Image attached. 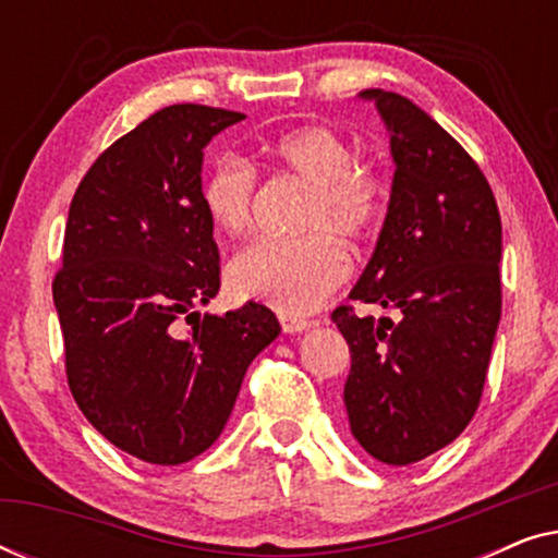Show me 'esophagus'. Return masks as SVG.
<instances>
[{"label": "esophagus", "mask_w": 558, "mask_h": 558, "mask_svg": "<svg viewBox=\"0 0 558 558\" xmlns=\"http://www.w3.org/2000/svg\"><path fill=\"white\" fill-rule=\"evenodd\" d=\"M281 323V330L287 335H296V332H307L315 327V323H310V319H300V317H292V315H281L279 317Z\"/></svg>", "instance_id": "34e87169"}]
</instances>
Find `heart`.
Listing matches in <instances>:
<instances>
[{"instance_id": "heart-1", "label": "heart", "mask_w": 558, "mask_h": 558, "mask_svg": "<svg viewBox=\"0 0 558 558\" xmlns=\"http://www.w3.org/2000/svg\"><path fill=\"white\" fill-rule=\"evenodd\" d=\"M256 159L269 170L312 185L300 239L248 243L228 264V287L243 300L269 302L284 315H307L345 284L350 256L331 231L361 241L378 223L384 187L378 174L355 162V149L330 126H302L262 142ZM256 172L239 157H220L205 172L203 208L226 235H243L254 220Z\"/></svg>"}]
</instances>
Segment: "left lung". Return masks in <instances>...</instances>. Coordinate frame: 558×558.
<instances>
[{
    "instance_id": "1",
    "label": "left lung",
    "mask_w": 558,
    "mask_h": 558,
    "mask_svg": "<svg viewBox=\"0 0 558 558\" xmlns=\"http://www.w3.org/2000/svg\"><path fill=\"white\" fill-rule=\"evenodd\" d=\"M384 119L396 165L376 251L350 300L399 310V323L332 312L350 345V432L384 464L418 462L475 416L500 323L498 203L468 151L384 88L361 90Z\"/></svg>"
}]
</instances>
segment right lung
<instances>
[{
    "label": "right lung",
    "mask_w": 558,
    "mask_h": 558,
    "mask_svg": "<svg viewBox=\"0 0 558 558\" xmlns=\"http://www.w3.org/2000/svg\"><path fill=\"white\" fill-rule=\"evenodd\" d=\"M241 119L197 104L151 113L96 159L68 210L52 281L68 386L98 434L151 464L190 462L220 437L251 361L281 332L256 302L195 310L220 287L203 149Z\"/></svg>",
    "instance_id": "obj_1"
}]
</instances>
